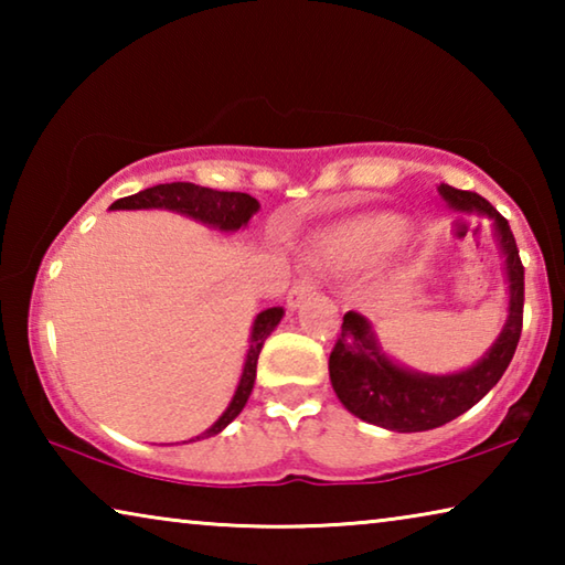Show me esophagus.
<instances>
[{
  "label": "esophagus",
  "mask_w": 565,
  "mask_h": 565,
  "mask_svg": "<svg viewBox=\"0 0 565 565\" xmlns=\"http://www.w3.org/2000/svg\"><path fill=\"white\" fill-rule=\"evenodd\" d=\"M311 294H317V281L309 279V276H303V279L294 281L289 294H286V303H289V309L294 311L296 306H299L306 296H311Z\"/></svg>",
  "instance_id": "obj_1"
}]
</instances>
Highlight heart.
I'll use <instances>...</instances> for the list:
<instances>
[{
  "instance_id": "heart-1",
  "label": "heart",
  "mask_w": 565,
  "mask_h": 565,
  "mask_svg": "<svg viewBox=\"0 0 565 565\" xmlns=\"http://www.w3.org/2000/svg\"><path fill=\"white\" fill-rule=\"evenodd\" d=\"M404 226L394 216H371L331 228L317 242V256L329 266H343L398 244Z\"/></svg>"
}]
</instances>
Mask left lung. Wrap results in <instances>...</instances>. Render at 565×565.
<instances>
[{
    "label": "left lung",
    "mask_w": 565,
    "mask_h": 565,
    "mask_svg": "<svg viewBox=\"0 0 565 565\" xmlns=\"http://www.w3.org/2000/svg\"><path fill=\"white\" fill-rule=\"evenodd\" d=\"M438 194L454 212L481 214L493 222L509 284V319L493 347L473 366L436 376L411 371L391 359L366 317L356 311L343 317L339 341L329 356L331 386L353 416L396 434L431 431L476 406L509 369L523 329V264L509 222L476 191L441 184Z\"/></svg>",
    "instance_id": "8db88e82"
}]
</instances>
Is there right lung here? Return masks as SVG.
Wrapping results in <instances>:
<instances>
[{"label": "right lung", "mask_w": 565, "mask_h": 565, "mask_svg": "<svg viewBox=\"0 0 565 565\" xmlns=\"http://www.w3.org/2000/svg\"><path fill=\"white\" fill-rule=\"evenodd\" d=\"M109 209L111 212H117V209H167V212L184 214L189 218H194V222L218 228V232H238V228L248 224V218L259 212V202H256L254 196L242 194V191H216V189L189 184V181H174V184H157L151 189L139 191V194L124 196L119 202H114ZM281 319H284L281 306H271V309L256 313L254 327H252V339H248L244 371L234 391V398L228 401L226 411L214 420L212 428H206V431L199 434L196 438H189V441H199V438L222 434L224 428L232 424L238 414H242L248 396H252V388L256 381V361H259L264 341L271 337V331L279 327Z\"/></svg>", "instance_id": "1"}]
</instances>
